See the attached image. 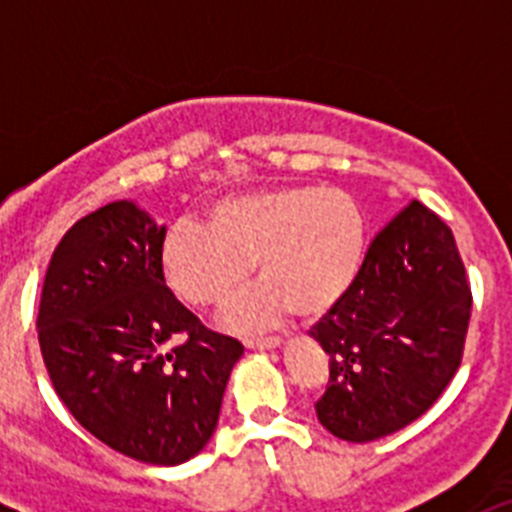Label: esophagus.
<instances>
[{"label":"esophagus","instance_id":"1","mask_svg":"<svg viewBox=\"0 0 512 512\" xmlns=\"http://www.w3.org/2000/svg\"><path fill=\"white\" fill-rule=\"evenodd\" d=\"M282 343L279 336H266V338H248L246 346L256 348V351H269V348H277Z\"/></svg>","mask_w":512,"mask_h":512}]
</instances>
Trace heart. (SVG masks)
Listing matches in <instances>:
<instances>
[{
	"instance_id": "heart-1",
	"label": "heart",
	"mask_w": 512,
	"mask_h": 512,
	"mask_svg": "<svg viewBox=\"0 0 512 512\" xmlns=\"http://www.w3.org/2000/svg\"><path fill=\"white\" fill-rule=\"evenodd\" d=\"M369 220L359 197L338 187H277L215 202L207 225L179 220L161 243V271L176 297L197 310L233 300L235 330L274 325L287 312L315 320L336 310L359 282Z\"/></svg>"
}]
</instances>
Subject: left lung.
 Instances as JSON below:
<instances>
[{
	"label": "left lung",
	"mask_w": 512,
	"mask_h": 512,
	"mask_svg": "<svg viewBox=\"0 0 512 512\" xmlns=\"http://www.w3.org/2000/svg\"><path fill=\"white\" fill-rule=\"evenodd\" d=\"M469 315L454 233L413 200L379 230L346 300L312 325L330 366L320 423L366 443L418 420L459 369Z\"/></svg>",
	"instance_id": "8db88e82"
}]
</instances>
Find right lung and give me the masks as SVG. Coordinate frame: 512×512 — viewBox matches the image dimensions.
I'll return each instance as SVG.
<instances>
[{"label": "right lung", "mask_w": 512, "mask_h": 512, "mask_svg": "<svg viewBox=\"0 0 512 512\" xmlns=\"http://www.w3.org/2000/svg\"><path fill=\"white\" fill-rule=\"evenodd\" d=\"M164 238V225L128 200L71 225L45 271L38 341L56 395L92 436L174 467L215 433L243 346L166 287Z\"/></svg>", "instance_id": "obj_1"}]
</instances>
